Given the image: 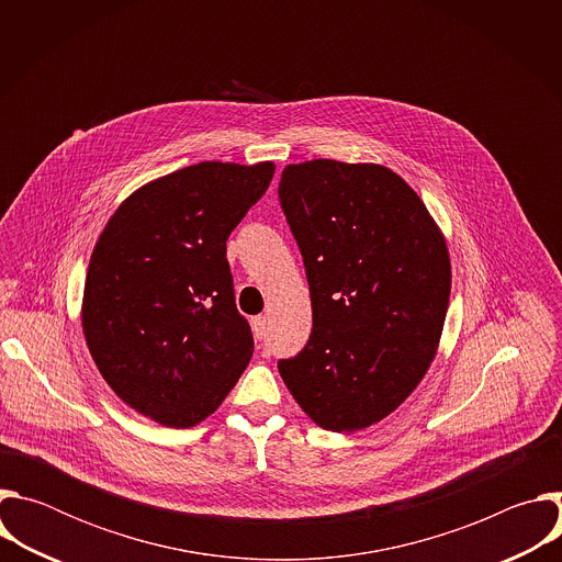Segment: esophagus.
I'll return each mask as SVG.
<instances>
[{"instance_id": "34e87169", "label": "esophagus", "mask_w": 562, "mask_h": 562, "mask_svg": "<svg viewBox=\"0 0 562 562\" xmlns=\"http://www.w3.org/2000/svg\"><path fill=\"white\" fill-rule=\"evenodd\" d=\"M251 329H254V336L258 340H265L267 338V317L265 315H256L251 319Z\"/></svg>"}]
</instances>
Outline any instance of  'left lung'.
<instances>
[{"mask_svg": "<svg viewBox=\"0 0 562 562\" xmlns=\"http://www.w3.org/2000/svg\"><path fill=\"white\" fill-rule=\"evenodd\" d=\"M278 195L313 308L308 342L280 375L319 427L364 429L405 403L436 356L451 291L445 237L378 165H289Z\"/></svg>", "mask_w": 562, "mask_h": 562, "instance_id": "obj_1", "label": "left lung"}]
</instances>
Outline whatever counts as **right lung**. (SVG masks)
<instances>
[{
	"instance_id": "add662e5",
	"label": "right lung",
	"mask_w": 562,
	"mask_h": 562,
	"mask_svg": "<svg viewBox=\"0 0 562 562\" xmlns=\"http://www.w3.org/2000/svg\"><path fill=\"white\" fill-rule=\"evenodd\" d=\"M276 167L200 162L135 191L91 256L82 327L109 386L167 427L211 416L254 336L235 306L226 239Z\"/></svg>"
}]
</instances>
